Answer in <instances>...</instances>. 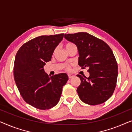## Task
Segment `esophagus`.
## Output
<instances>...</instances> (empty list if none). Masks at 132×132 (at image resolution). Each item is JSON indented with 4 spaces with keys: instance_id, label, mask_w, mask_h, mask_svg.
<instances>
[{
    "instance_id": "esophagus-1",
    "label": "esophagus",
    "mask_w": 132,
    "mask_h": 132,
    "mask_svg": "<svg viewBox=\"0 0 132 132\" xmlns=\"http://www.w3.org/2000/svg\"><path fill=\"white\" fill-rule=\"evenodd\" d=\"M68 78H69V79H71L72 77H73V75H71V74H68Z\"/></svg>"
}]
</instances>
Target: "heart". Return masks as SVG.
Here are the masks:
<instances>
[{
    "label": "heart",
    "mask_w": 132,
    "mask_h": 132,
    "mask_svg": "<svg viewBox=\"0 0 132 132\" xmlns=\"http://www.w3.org/2000/svg\"><path fill=\"white\" fill-rule=\"evenodd\" d=\"M71 44H71V43H68V44H67L66 45V47H67V46H70V45H71ZM67 70L69 69V67H67Z\"/></svg>",
    "instance_id": "b5f03b06"
}]
</instances>
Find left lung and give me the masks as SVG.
Instances as JSON below:
<instances>
[{
	"label": "left lung",
	"mask_w": 132,
	"mask_h": 132,
	"mask_svg": "<svg viewBox=\"0 0 132 132\" xmlns=\"http://www.w3.org/2000/svg\"><path fill=\"white\" fill-rule=\"evenodd\" d=\"M77 46L78 64L88 68L89 76L77 75L80 85L77 92L81 100L90 105L102 104L113 94L118 76V65L112 50L105 42L86 32L65 34Z\"/></svg>",
	"instance_id": "left-lung-1"
}]
</instances>
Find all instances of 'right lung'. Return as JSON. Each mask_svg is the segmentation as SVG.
<instances>
[{"label": "right lung", "instance_id": "1", "mask_svg": "<svg viewBox=\"0 0 132 132\" xmlns=\"http://www.w3.org/2000/svg\"><path fill=\"white\" fill-rule=\"evenodd\" d=\"M63 37L64 34L39 36L23 44L16 54L14 65L16 85L25 102L37 109H49L56 105L68 79L66 73L48 76L43 68L46 62L51 61Z\"/></svg>", "mask_w": 132, "mask_h": 132}]
</instances>
